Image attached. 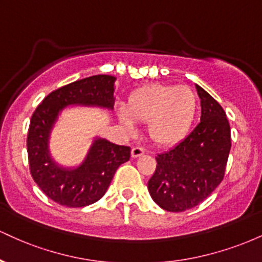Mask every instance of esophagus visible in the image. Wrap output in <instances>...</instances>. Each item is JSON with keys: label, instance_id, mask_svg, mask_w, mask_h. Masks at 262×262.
I'll list each match as a JSON object with an SVG mask.
<instances>
[{"label": "esophagus", "instance_id": "1", "mask_svg": "<svg viewBox=\"0 0 262 262\" xmlns=\"http://www.w3.org/2000/svg\"><path fill=\"white\" fill-rule=\"evenodd\" d=\"M144 149L141 148V146H134L133 149H132V158H139L144 154Z\"/></svg>", "mask_w": 262, "mask_h": 262}]
</instances>
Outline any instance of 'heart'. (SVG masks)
I'll return each mask as SVG.
<instances>
[{"label": "heart", "instance_id": "1", "mask_svg": "<svg viewBox=\"0 0 262 262\" xmlns=\"http://www.w3.org/2000/svg\"><path fill=\"white\" fill-rule=\"evenodd\" d=\"M197 96L188 86L146 85L128 98V112L118 111L119 122L128 133H135L133 119L149 123V137L160 146L181 143L191 132L197 116Z\"/></svg>", "mask_w": 262, "mask_h": 262}]
</instances>
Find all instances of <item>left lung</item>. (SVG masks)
<instances>
[{
	"label": "left lung",
	"mask_w": 262,
	"mask_h": 262,
	"mask_svg": "<svg viewBox=\"0 0 262 262\" xmlns=\"http://www.w3.org/2000/svg\"><path fill=\"white\" fill-rule=\"evenodd\" d=\"M196 89L201 122L181 143L156 155L148 182L150 196L167 212H183L203 202L223 180L231 148L224 110L202 87Z\"/></svg>",
	"instance_id": "left-lung-1"
}]
</instances>
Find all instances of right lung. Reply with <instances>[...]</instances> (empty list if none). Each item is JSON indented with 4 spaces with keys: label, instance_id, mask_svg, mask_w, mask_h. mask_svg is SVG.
<instances>
[{
    "label": "right lung",
    "instance_id": "right-lung-1",
    "mask_svg": "<svg viewBox=\"0 0 262 262\" xmlns=\"http://www.w3.org/2000/svg\"><path fill=\"white\" fill-rule=\"evenodd\" d=\"M114 77L95 75L50 92L31 118L27 137L29 171L39 188L54 202L80 208L97 202L106 193L114 172L130 158V148L97 139L77 169L56 166L48 151L50 129L59 111L69 104L113 108Z\"/></svg>",
    "mask_w": 262,
    "mask_h": 262
}]
</instances>
